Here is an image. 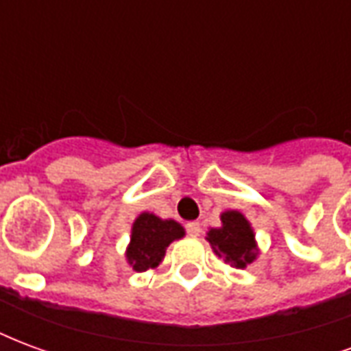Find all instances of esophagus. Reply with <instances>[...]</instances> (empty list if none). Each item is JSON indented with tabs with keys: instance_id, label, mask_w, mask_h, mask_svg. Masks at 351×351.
Returning <instances> with one entry per match:
<instances>
[{
	"instance_id": "1",
	"label": "esophagus",
	"mask_w": 351,
	"mask_h": 351,
	"mask_svg": "<svg viewBox=\"0 0 351 351\" xmlns=\"http://www.w3.org/2000/svg\"><path fill=\"white\" fill-rule=\"evenodd\" d=\"M186 231H188L190 237H199L201 235V223L199 221H190V223H186Z\"/></svg>"
}]
</instances>
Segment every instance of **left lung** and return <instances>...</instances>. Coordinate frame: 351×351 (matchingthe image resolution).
<instances>
[{
  "mask_svg": "<svg viewBox=\"0 0 351 351\" xmlns=\"http://www.w3.org/2000/svg\"><path fill=\"white\" fill-rule=\"evenodd\" d=\"M220 228L208 229L206 241L214 254L235 269H246V265L258 259L259 248L256 233L246 216L239 210H226L220 216Z\"/></svg>",
  "mask_w": 351,
  "mask_h": 351,
  "instance_id": "left-lung-1",
  "label": "left lung"
}]
</instances>
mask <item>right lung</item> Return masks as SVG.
Returning a JSON list of instances; mask_svg holds the SVG:
<instances>
[{"mask_svg": "<svg viewBox=\"0 0 351 351\" xmlns=\"http://www.w3.org/2000/svg\"><path fill=\"white\" fill-rule=\"evenodd\" d=\"M186 235L175 220H161L152 213H141L131 226V239L125 248V259L133 271L145 272L156 269L165 258L167 246Z\"/></svg>", "mask_w": 351, "mask_h": 351, "instance_id": "1", "label": "right lung"}]
</instances>
